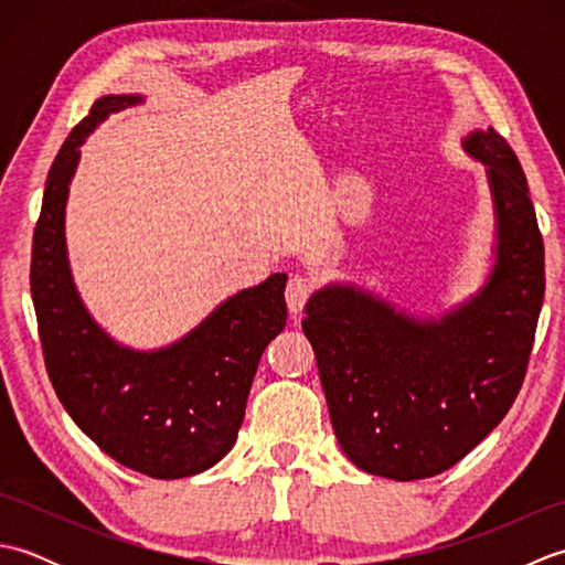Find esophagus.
<instances>
[{"label":"esophagus","instance_id":"esophagus-1","mask_svg":"<svg viewBox=\"0 0 565 565\" xmlns=\"http://www.w3.org/2000/svg\"><path fill=\"white\" fill-rule=\"evenodd\" d=\"M310 294H313V281H310L306 274H294L289 284H286V303H289L291 313L303 310Z\"/></svg>","mask_w":565,"mask_h":565}]
</instances>
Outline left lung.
<instances>
[{"mask_svg":"<svg viewBox=\"0 0 565 565\" xmlns=\"http://www.w3.org/2000/svg\"><path fill=\"white\" fill-rule=\"evenodd\" d=\"M463 148L488 164L498 215L483 289L439 320H415L342 284L306 306L303 332L340 447L362 471L393 481L447 471L500 425L522 388L544 303V239L518 154L493 128Z\"/></svg>","mask_w":565,"mask_h":565,"instance_id":"1","label":"left lung"}]
</instances>
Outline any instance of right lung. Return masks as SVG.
<instances>
[{
    "label": "right lung",
    "mask_w": 565,
    "mask_h": 565,
    "mask_svg": "<svg viewBox=\"0 0 565 565\" xmlns=\"http://www.w3.org/2000/svg\"><path fill=\"white\" fill-rule=\"evenodd\" d=\"M140 102L97 99L60 148L33 233L31 296L47 376L70 417L118 463L172 481L206 471L233 449L262 352L286 326V274L231 296L158 352L116 344L92 320L67 264V186L84 138Z\"/></svg>",
    "instance_id": "add662e5"
}]
</instances>
